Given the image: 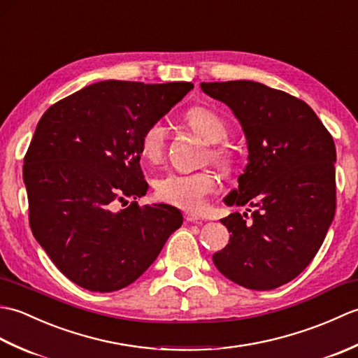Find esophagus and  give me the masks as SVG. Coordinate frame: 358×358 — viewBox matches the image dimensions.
<instances>
[{"instance_id":"obj_1","label":"esophagus","mask_w":358,"mask_h":358,"mask_svg":"<svg viewBox=\"0 0 358 358\" xmlns=\"http://www.w3.org/2000/svg\"><path fill=\"white\" fill-rule=\"evenodd\" d=\"M185 218H186V222H189V223H199V222H201V218L199 215L191 214V212H186Z\"/></svg>"}]
</instances>
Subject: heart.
Masks as SVG:
<instances>
[{
	"instance_id": "heart-1",
	"label": "heart",
	"mask_w": 358,
	"mask_h": 358,
	"mask_svg": "<svg viewBox=\"0 0 358 358\" xmlns=\"http://www.w3.org/2000/svg\"><path fill=\"white\" fill-rule=\"evenodd\" d=\"M187 124L208 143H218L226 138L227 126L214 110L192 108L185 115ZM166 141V126L163 121L150 123L141 135L140 152L148 162H157L163 155ZM210 158L220 169L229 171L234 166V155L224 148H212ZM215 191V177L209 171L192 173L169 172L155 181V192L159 200L186 210H200L208 195Z\"/></svg>"
}]
</instances>
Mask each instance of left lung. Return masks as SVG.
I'll use <instances>...</instances> for the list:
<instances>
[{
  "mask_svg": "<svg viewBox=\"0 0 358 358\" xmlns=\"http://www.w3.org/2000/svg\"><path fill=\"white\" fill-rule=\"evenodd\" d=\"M200 86L229 106L249 150L224 203L249 204L250 217L222 220L232 234L212 260L234 283L271 291L299 275L323 245L336 215V144L315 112L283 90L248 80Z\"/></svg>",
  "mask_w": 358,
  "mask_h": 358,
  "instance_id": "left-lung-1",
  "label": "left lung"
}]
</instances>
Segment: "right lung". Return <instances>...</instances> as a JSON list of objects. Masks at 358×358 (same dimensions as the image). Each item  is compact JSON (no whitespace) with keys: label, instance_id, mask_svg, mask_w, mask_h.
<instances>
[{"label":"right lung","instance_id":"1","mask_svg":"<svg viewBox=\"0 0 358 358\" xmlns=\"http://www.w3.org/2000/svg\"><path fill=\"white\" fill-rule=\"evenodd\" d=\"M192 83L100 81L44 112L22 167L29 223L53 264L73 283L113 292L138 278L183 224L169 204L140 206L148 183L140 140ZM134 201L124 210L120 202Z\"/></svg>","mask_w":358,"mask_h":358}]
</instances>
